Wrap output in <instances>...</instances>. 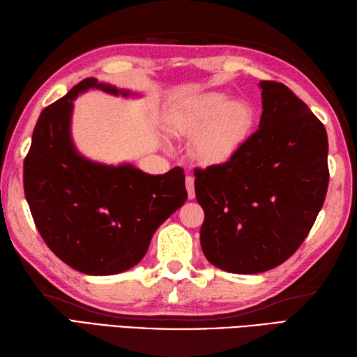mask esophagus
Returning a JSON list of instances; mask_svg holds the SVG:
<instances>
[{
  "label": "esophagus",
  "instance_id": "34e87169",
  "mask_svg": "<svg viewBox=\"0 0 357 357\" xmlns=\"http://www.w3.org/2000/svg\"><path fill=\"white\" fill-rule=\"evenodd\" d=\"M185 187H187L188 199H193L195 198V178L193 176L185 178Z\"/></svg>",
  "mask_w": 357,
  "mask_h": 357
}]
</instances>
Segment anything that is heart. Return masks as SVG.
Masks as SVG:
<instances>
[{
    "label": "heart",
    "mask_w": 357,
    "mask_h": 357,
    "mask_svg": "<svg viewBox=\"0 0 357 357\" xmlns=\"http://www.w3.org/2000/svg\"><path fill=\"white\" fill-rule=\"evenodd\" d=\"M172 128L196 139L195 153L201 162L218 165L229 161L253 130L255 112L247 102L230 101L224 93H210L173 113Z\"/></svg>",
    "instance_id": "heart-1"
}]
</instances>
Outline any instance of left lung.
I'll list each match as a JSON object with an SVG mask.
<instances>
[{"mask_svg": "<svg viewBox=\"0 0 357 357\" xmlns=\"http://www.w3.org/2000/svg\"><path fill=\"white\" fill-rule=\"evenodd\" d=\"M259 87V128L227 162L195 169L202 252L239 275L275 268L301 247L330 178L324 124L282 82Z\"/></svg>", "mask_w": 357, "mask_h": 357, "instance_id": "left-lung-1", "label": "left lung"}]
</instances>
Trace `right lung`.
Wrapping results in <instances>:
<instances>
[{
    "instance_id": "1",
    "label": "right lung",
    "mask_w": 357,
    "mask_h": 357,
    "mask_svg": "<svg viewBox=\"0 0 357 357\" xmlns=\"http://www.w3.org/2000/svg\"><path fill=\"white\" fill-rule=\"evenodd\" d=\"M89 89L128 96L95 78L82 79L45 107L24 159V195L45 244L86 275L126 271L147 253L151 236L187 199L185 174L174 167L149 174L132 164H98L73 146V101Z\"/></svg>"
}]
</instances>
